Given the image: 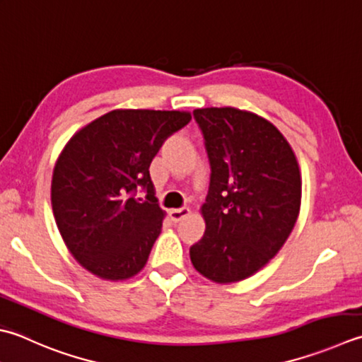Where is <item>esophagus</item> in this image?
I'll return each mask as SVG.
<instances>
[{
    "label": "esophagus",
    "instance_id": "1",
    "mask_svg": "<svg viewBox=\"0 0 362 362\" xmlns=\"http://www.w3.org/2000/svg\"><path fill=\"white\" fill-rule=\"evenodd\" d=\"M188 215H189V209H187V207L169 210V218H171L174 223H179V221H182V219H183V218H187Z\"/></svg>",
    "mask_w": 362,
    "mask_h": 362
}]
</instances>
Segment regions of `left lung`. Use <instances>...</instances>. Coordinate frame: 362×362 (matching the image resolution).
Wrapping results in <instances>:
<instances>
[{
  "instance_id": "1",
  "label": "left lung",
  "mask_w": 362,
  "mask_h": 362,
  "mask_svg": "<svg viewBox=\"0 0 362 362\" xmlns=\"http://www.w3.org/2000/svg\"><path fill=\"white\" fill-rule=\"evenodd\" d=\"M193 116L210 161L202 204L205 233L189 257L205 278L229 284L250 278L286 243L301 205V174L276 127L237 108H202Z\"/></svg>"
}]
</instances>
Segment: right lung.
<instances>
[{"mask_svg":"<svg viewBox=\"0 0 362 362\" xmlns=\"http://www.w3.org/2000/svg\"><path fill=\"white\" fill-rule=\"evenodd\" d=\"M189 120L187 111L115 110L64 147L53 171V215L69 251L92 274L122 281L144 268L165 218L148 166Z\"/></svg>","mask_w":362,"mask_h":362,"instance_id":"obj_1","label":"right lung"}]
</instances>
